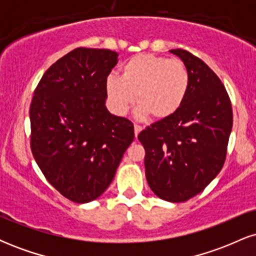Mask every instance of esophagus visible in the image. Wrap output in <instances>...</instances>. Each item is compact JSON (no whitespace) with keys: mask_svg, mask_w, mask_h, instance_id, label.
<instances>
[{"mask_svg":"<svg viewBox=\"0 0 256 256\" xmlns=\"http://www.w3.org/2000/svg\"><path fill=\"white\" fill-rule=\"evenodd\" d=\"M134 136H136V138H137V136H138V134H140V132L143 130V128H142V126L137 125V124H134Z\"/></svg>","mask_w":256,"mask_h":256,"instance_id":"obj_1","label":"esophagus"}]
</instances>
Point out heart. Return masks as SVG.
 Wrapping results in <instances>:
<instances>
[{
  "mask_svg": "<svg viewBox=\"0 0 256 256\" xmlns=\"http://www.w3.org/2000/svg\"><path fill=\"white\" fill-rule=\"evenodd\" d=\"M189 90V73L178 58L137 54L122 64V77L106 79V94L114 113L125 116L136 102V116L144 119L152 114L164 119L183 104Z\"/></svg>",
  "mask_w": 256,
  "mask_h": 256,
  "instance_id": "heart-1",
  "label": "heart"
}]
</instances>
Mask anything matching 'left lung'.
<instances>
[{"mask_svg": "<svg viewBox=\"0 0 256 256\" xmlns=\"http://www.w3.org/2000/svg\"><path fill=\"white\" fill-rule=\"evenodd\" d=\"M189 73L183 104L138 134L146 149V177L155 195L168 202L194 198L224 166L232 130L231 101L218 76L201 58L172 49Z\"/></svg>", "mask_w": 256, "mask_h": 256, "instance_id": "8db88e82", "label": "left lung"}]
</instances>
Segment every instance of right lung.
Wrapping results in <instances>:
<instances>
[{"instance_id": "1", "label": "right lung", "mask_w": 256, "mask_h": 256, "mask_svg": "<svg viewBox=\"0 0 256 256\" xmlns=\"http://www.w3.org/2000/svg\"><path fill=\"white\" fill-rule=\"evenodd\" d=\"M116 62L110 49H74L46 70L32 98V154L46 180L76 204L104 192L134 138L130 120L106 108V79Z\"/></svg>"}]
</instances>
